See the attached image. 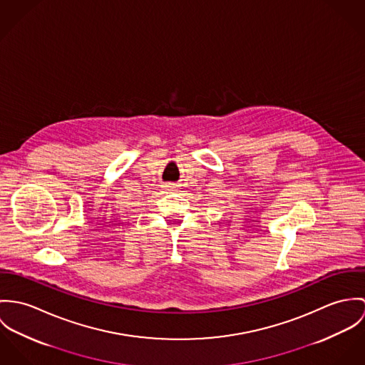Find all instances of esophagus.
<instances>
[{
    "label": "esophagus",
    "instance_id": "obj_1",
    "mask_svg": "<svg viewBox=\"0 0 365 365\" xmlns=\"http://www.w3.org/2000/svg\"><path fill=\"white\" fill-rule=\"evenodd\" d=\"M172 187H175L172 183H168V185H166V189H172Z\"/></svg>",
    "mask_w": 365,
    "mask_h": 365
}]
</instances>
